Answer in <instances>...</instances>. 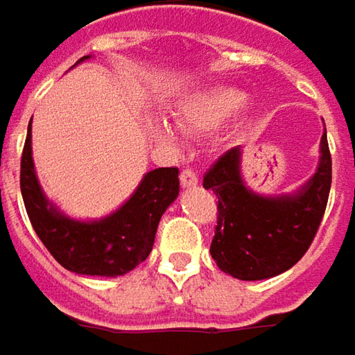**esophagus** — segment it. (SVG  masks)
I'll return each instance as SVG.
<instances>
[{"label":"esophagus","mask_w":355,"mask_h":355,"mask_svg":"<svg viewBox=\"0 0 355 355\" xmlns=\"http://www.w3.org/2000/svg\"><path fill=\"white\" fill-rule=\"evenodd\" d=\"M180 182H182V186L184 187L198 186V173H196L191 168L182 169V173H180Z\"/></svg>","instance_id":"obj_1"}]
</instances>
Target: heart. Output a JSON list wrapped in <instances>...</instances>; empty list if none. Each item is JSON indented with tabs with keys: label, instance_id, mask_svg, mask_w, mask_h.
Here are the masks:
<instances>
[{
	"label": "heart",
	"instance_id": "1",
	"mask_svg": "<svg viewBox=\"0 0 355 355\" xmlns=\"http://www.w3.org/2000/svg\"><path fill=\"white\" fill-rule=\"evenodd\" d=\"M243 101H245V94L239 89L234 87L214 89L196 99L193 103H189L182 112L180 119L193 128H211L227 116H232L238 107L243 105Z\"/></svg>",
	"mask_w": 355,
	"mask_h": 355
}]
</instances>
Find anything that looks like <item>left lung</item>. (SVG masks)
I'll use <instances>...</instances> for the list:
<instances>
[{"label": "left lung", "mask_w": 355, "mask_h": 355, "mask_svg": "<svg viewBox=\"0 0 355 355\" xmlns=\"http://www.w3.org/2000/svg\"><path fill=\"white\" fill-rule=\"evenodd\" d=\"M239 148H232L204 173V187L218 200V225L209 254L238 279H268L295 266L322 223L331 186L326 133L318 171L295 196L261 198L239 178Z\"/></svg>", "instance_id": "1"}]
</instances>
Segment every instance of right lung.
<instances>
[{"label":"right lung","mask_w":355,"mask_h":355,"mask_svg":"<svg viewBox=\"0 0 355 355\" xmlns=\"http://www.w3.org/2000/svg\"><path fill=\"white\" fill-rule=\"evenodd\" d=\"M87 60L81 58L80 62ZM180 169L157 168L146 173L132 198L99 222H76L45 200L31 159V123L21 153L19 186L29 222L47 252L65 270L81 275L116 277L150 256L157 223L180 193Z\"/></svg>","instance_id":"1"}]
</instances>
